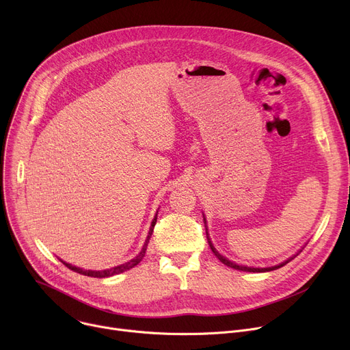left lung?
I'll use <instances>...</instances> for the list:
<instances>
[{
  "label": "left lung",
  "mask_w": 350,
  "mask_h": 350,
  "mask_svg": "<svg viewBox=\"0 0 350 350\" xmlns=\"http://www.w3.org/2000/svg\"><path fill=\"white\" fill-rule=\"evenodd\" d=\"M204 223H206V220H204ZM206 235H207V243H208V245H210V248H211L213 254L216 255V256L220 259V262H223L224 265H227V266H230V267H232V269H237V271H244V272H269V271H275V269H279V267L284 266L286 263H288V262L293 259V258H291V259H288V260H286V262H283V263H280V265H278V266H272V267H248V266H239V265H237V263L230 262L228 259H226L224 256H221V255L216 251V248L213 247L211 241H210V238H208L207 228H206Z\"/></svg>",
  "instance_id": "1"
}]
</instances>
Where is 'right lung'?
Returning <instances> with one entry per match:
<instances>
[{
	"mask_svg": "<svg viewBox=\"0 0 350 350\" xmlns=\"http://www.w3.org/2000/svg\"><path fill=\"white\" fill-rule=\"evenodd\" d=\"M155 223H157V216H155V217H154V220H152V224H151V228H150V232H148L147 241H146V244H144V247H143L142 252H140L136 258L131 259L130 262H127V263H123V265L116 266V267H112V269H107V271H83V269L75 267V266H72V265H70V263H66V262H63V260H62V262H63L68 269H71V271H74V272H77V273H79V275L91 276V278H109V276H113V275H118V273H123V272L129 271V269H131V267L136 266L137 263H140V260L144 258L146 251H147V245H148V239H150V237H151V234H152V230H154Z\"/></svg>",
	"mask_w": 350,
	"mask_h": 350,
	"instance_id": "obj_1",
	"label": "right lung"
}]
</instances>
